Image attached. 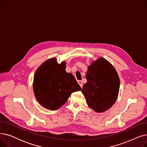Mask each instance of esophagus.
Instances as JSON below:
<instances>
[{"label":"esophagus","instance_id":"34e87169","mask_svg":"<svg viewBox=\"0 0 147 147\" xmlns=\"http://www.w3.org/2000/svg\"><path fill=\"white\" fill-rule=\"evenodd\" d=\"M78 83L80 84V87L82 88V87H83V82H82V80H78Z\"/></svg>","mask_w":147,"mask_h":147}]
</instances>
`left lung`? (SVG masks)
<instances>
[{
  "mask_svg": "<svg viewBox=\"0 0 147 147\" xmlns=\"http://www.w3.org/2000/svg\"><path fill=\"white\" fill-rule=\"evenodd\" d=\"M82 94L88 105L97 113L107 111L117 98L120 79L113 65L104 58H99L88 66Z\"/></svg>",
  "mask_w": 147,
  "mask_h": 147,
  "instance_id": "8db88e82",
  "label": "left lung"
}]
</instances>
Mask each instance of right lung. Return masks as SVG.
I'll return each mask as SVG.
<instances>
[{
    "instance_id": "add662e5",
    "label": "right lung",
    "mask_w": 147,
    "mask_h": 147,
    "mask_svg": "<svg viewBox=\"0 0 147 147\" xmlns=\"http://www.w3.org/2000/svg\"><path fill=\"white\" fill-rule=\"evenodd\" d=\"M65 62L56 58L46 60L34 74L33 91L38 102L50 110H57L67 102L73 92L81 88L71 73L65 71Z\"/></svg>"
}]
</instances>
